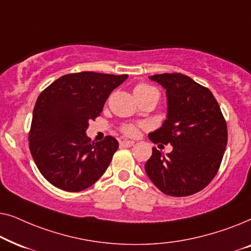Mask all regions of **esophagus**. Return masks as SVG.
<instances>
[{
  "label": "esophagus",
  "instance_id": "esophagus-1",
  "mask_svg": "<svg viewBox=\"0 0 251 251\" xmlns=\"http://www.w3.org/2000/svg\"><path fill=\"white\" fill-rule=\"evenodd\" d=\"M135 142H132V140H122L121 143H120V146L121 147H131Z\"/></svg>",
  "mask_w": 251,
  "mask_h": 251
}]
</instances>
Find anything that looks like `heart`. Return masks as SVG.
Returning <instances> with one entry per match:
<instances>
[{
  "label": "heart",
  "mask_w": 251,
  "mask_h": 251,
  "mask_svg": "<svg viewBox=\"0 0 251 251\" xmlns=\"http://www.w3.org/2000/svg\"><path fill=\"white\" fill-rule=\"evenodd\" d=\"M151 91H155V89L146 83H138L135 87V89H133V94H135V96L145 95V94H147V92H151ZM120 130H121V132L125 136L135 137L138 135L139 126L137 125H133V123H128V125L122 126L121 128H120Z\"/></svg>",
  "instance_id": "1"
}]
</instances>
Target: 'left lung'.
Segmentation results:
<instances>
[{
  "instance_id": "obj_1",
  "label": "left lung",
  "mask_w": 251,
  "mask_h": 251,
  "mask_svg": "<svg viewBox=\"0 0 251 251\" xmlns=\"http://www.w3.org/2000/svg\"><path fill=\"white\" fill-rule=\"evenodd\" d=\"M167 90L168 114L150 133L154 144H171L163 156L153 147L145 171L167 195L188 197L207 186L217 174L227 145V125L217 100L203 85L180 73L150 76Z\"/></svg>"
}]
</instances>
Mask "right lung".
I'll return each mask as SVG.
<instances>
[{
  "mask_svg": "<svg viewBox=\"0 0 251 251\" xmlns=\"http://www.w3.org/2000/svg\"><path fill=\"white\" fill-rule=\"evenodd\" d=\"M128 75L80 72L66 74L41 92L28 133L29 151L42 176L60 190L81 192L94 185L119 149L114 137L91 142L90 120Z\"/></svg>",
  "mask_w": 251,
  "mask_h": 251,
  "instance_id": "obj_1",
  "label": "right lung"
}]
</instances>
